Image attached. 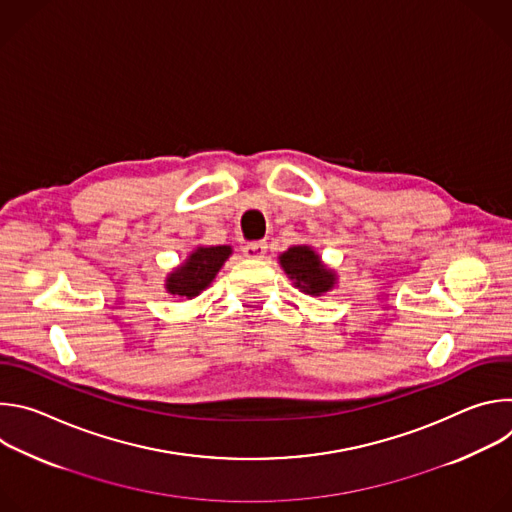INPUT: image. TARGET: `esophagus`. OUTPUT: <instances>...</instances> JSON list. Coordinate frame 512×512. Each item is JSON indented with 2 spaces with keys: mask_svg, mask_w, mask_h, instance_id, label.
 <instances>
[{
  "mask_svg": "<svg viewBox=\"0 0 512 512\" xmlns=\"http://www.w3.org/2000/svg\"><path fill=\"white\" fill-rule=\"evenodd\" d=\"M243 253H245V257H249V259H263L265 253H267V243H265V241L247 243V245L243 247Z\"/></svg>",
  "mask_w": 512,
  "mask_h": 512,
  "instance_id": "obj_1",
  "label": "esophagus"
}]
</instances>
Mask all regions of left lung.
<instances>
[{
  "label": "left lung",
  "mask_w": 512,
  "mask_h": 512,
  "mask_svg": "<svg viewBox=\"0 0 512 512\" xmlns=\"http://www.w3.org/2000/svg\"><path fill=\"white\" fill-rule=\"evenodd\" d=\"M279 261L289 279L296 281V287L310 296L324 294L334 283V275L324 269L322 261L310 247H291L279 257Z\"/></svg>",
  "instance_id": "1"
}]
</instances>
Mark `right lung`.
Wrapping results in <instances>:
<instances>
[{
    "mask_svg": "<svg viewBox=\"0 0 512 512\" xmlns=\"http://www.w3.org/2000/svg\"><path fill=\"white\" fill-rule=\"evenodd\" d=\"M231 255V247H200L196 249L186 265L176 269L168 277V291L180 298H194L214 279L218 269L223 267L227 257Z\"/></svg>",
    "mask_w": 512,
    "mask_h": 512,
    "instance_id": "add662e5",
    "label": "right lung"
}]
</instances>
